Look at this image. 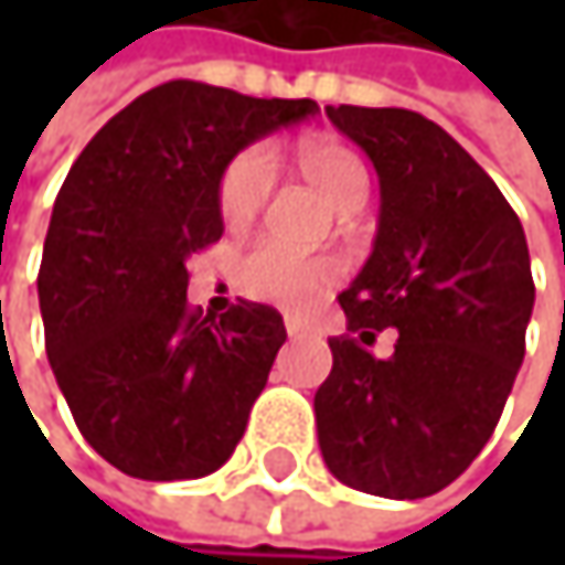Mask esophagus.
<instances>
[{
    "label": "esophagus",
    "mask_w": 565,
    "mask_h": 565,
    "mask_svg": "<svg viewBox=\"0 0 565 565\" xmlns=\"http://www.w3.org/2000/svg\"><path fill=\"white\" fill-rule=\"evenodd\" d=\"M284 327H287V337H294V340H297V337H307V333H310V327H307V323H303L300 317H284Z\"/></svg>",
    "instance_id": "obj_1"
}]
</instances>
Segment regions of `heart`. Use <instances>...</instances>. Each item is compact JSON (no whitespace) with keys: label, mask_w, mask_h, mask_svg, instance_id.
Here are the masks:
<instances>
[{"label":"heart","mask_w":565,"mask_h":565,"mask_svg":"<svg viewBox=\"0 0 565 565\" xmlns=\"http://www.w3.org/2000/svg\"><path fill=\"white\" fill-rule=\"evenodd\" d=\"M297 160H300L303 175L320 189V195L337 212L350 215L366 202L370 172L353 150L340 143H327V140H310L300 147ZM271 189H275V157L262 147L245 150L242 157L232 160V167L222 175V189H218L222 222L228 228L248 225L268 202ZM235 281L255 300L300 307L317 290L337 281V265L327 258L294 255L275 242H258L255 248L242 255Z\"/></svg>","instance_id":"b5f03b06"}]
</instances>
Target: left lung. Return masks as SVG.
I'll return each instance as SVG.
<instances>
[{"mask_svg":"<svg viewBox=\"0 0 565 565\" xmlns=\"http://www.w3.org/2000/svg\"><path fill=\"white\" fill-rule=\"evenodd\" d=\"M376 167L380 228L340 294L347 337L313 395L317 438L337 481L393 501L448 488L488 445L533 313L516 212L461 143L402 107H327ZM399 330L386 361L369 347Z\"/></svg>","mask_w":565,"mask_h":565,"instance_id":"1","label":"left lung"}]
</instances>
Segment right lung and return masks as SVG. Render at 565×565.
<instances>
[{"mask_svg":"<svg viewBox=\"0 0 565 565\" xmlns=\"http://www.w3.org/2000/svg\"><path fill=\"white\" fill-rule=\"evenodd\" d=\"M313 114V100L167 81L110 117L67 172L39 271L45 350L81 435L124 475L205 478L245 435L287 340L281 313L238 300L202 317L185 262L225 232L228 163Z\"/></svg>","mask_w":565,"mask_h":565,"instance_id":"obj_1","label":"right lung"}]
</instances>
